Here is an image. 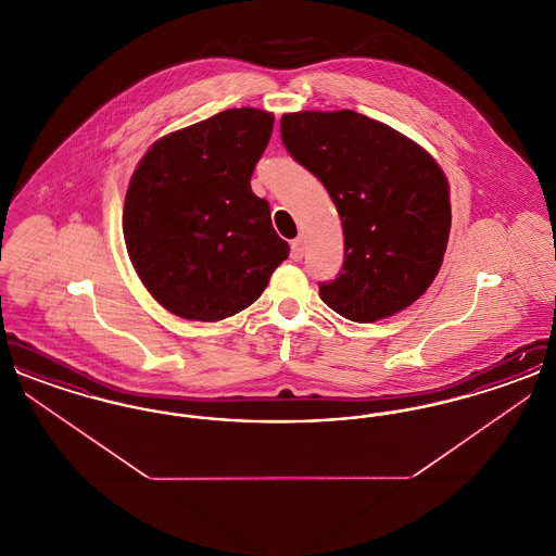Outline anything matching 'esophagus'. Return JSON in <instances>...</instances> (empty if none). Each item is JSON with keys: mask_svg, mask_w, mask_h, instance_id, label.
<instances>
[{"mask_svg": "<svg viewBox=\"0 0 556 556\" xmlns=\"http://www.w3.org/2000/svg\"><path fill=\"white\" fill-rule=\"evenodd\" d=\"M302 256H304V239L295 238L291 241V258L302 261Z\"/></svg>", "mask_w": 556, "mask_h": 556, "instance_id": "obj_1", "label": "esophagus"}]
</instances>
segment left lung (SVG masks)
Instances as JSON below:
<instances>
[{
  "label": "left lung",
  "mask_w": 556,
  "mask_h": 556,
  "mask_svg": "<svg viewBox=\"0 0 556 556\" xmlns=\"http://www.w3.org/2000/svg\"><path fill=\"white\" fill-rule=\"evenodd\" d=\"M291 159L329 191L344 266L320 300L354 323L392 317L435 279L450 233L448 181L424 148L354 110L281 118Z\"/></svg>",
  "instance_id": "left-lung-1"
}]
</instances>
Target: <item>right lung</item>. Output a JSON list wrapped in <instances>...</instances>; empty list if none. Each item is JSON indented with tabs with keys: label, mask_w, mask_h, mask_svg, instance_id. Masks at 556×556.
Instances as JSON below:
<instances>
[{
	"label": "right lung",
	"mask_w": 556,
	"mask_h": 556,
	"mask_svg": "<svg viewBox=\"0 0 556 556\" xmlns=\"http://www.w3.org/2000/svg\"><path fill=\"white\" fill-rule=\"evenodd\" d=\"M273 121L256 108L218 112L162 137L132 173L127 252L143 286L177 317L238 315L290 256L268 202L250 187Z\"/></svg>",
	"instance_id": "1"
}]
</instances>
